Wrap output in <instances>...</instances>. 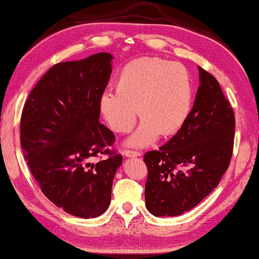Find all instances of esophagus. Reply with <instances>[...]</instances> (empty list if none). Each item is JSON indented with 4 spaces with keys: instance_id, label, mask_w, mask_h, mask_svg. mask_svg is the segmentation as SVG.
Returning <instances> with one entry per match:
<instances>
[{
    "instance_id": "34e87169",
    "label": "esophagus",
    "mask_w": 259,
    "mask_h": 259,
    "mask_svg": "<svg viewBox=\"0 0 259 259\" xmlns=\"http://www.w3.org/2000/svg\"><path fill=\"white\" fill-rule=\"evenodd\" d=\"M123 155L126 156V157H138V156L141 155V152L130 150V149H125V150L123 151Z\"/></svg>"
}]
</instances>
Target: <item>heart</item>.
I'll return each instance as SVG.
<instances>
[{
  "label": "heart",
  "instance_id": "b5f03b06",
  "mask_svg": "<svg viewBox=\"0 0 259 259\" xmlns=\"http://www.w3.org/2000/svg\"><path fill=\"white\" fill-rule=\"evenodd\" d=\"M116 92H104L100 109L110 128L126 134L143 119L128 144L147 147L162 136L176 134L190 115L194 84L183 64L159 57H140L121 69Z\"/></svg>",
  "mask_w": 259,
  "mask_h": 259
}]
</instances>
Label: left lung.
Masks as SVG:
<instances>
[{"mask_svg":"<svg viewBox=\"0 0 259 259\" xmlns=\"http://www.w3.org/2000/svg\"><path fill=\"white\" fill-rule=\"evenodd\" d=\"M190 115L158 150L148 151L145 205L157 217L178 216L203 201L220 183L234 151L235 112L220 83L198 68Z\"/></svg>","mask_w":259,"mask_h":259,"instance_id":"8db88e82","label":"left lung"}]
</instances>
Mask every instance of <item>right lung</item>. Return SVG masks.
Returning a JSON list of instances; mask_svg holds the SVG:
<instances>
[{"instance_id":"1","label":"right lung","mask_w":259,"mask_h":259,"mask_svg":"<svg viewBox=\"0 0 259 259\" xmlns=\"http://www.w3.org/2000/svg\"><path fill=\"white\" fill-rule=\"evenodd\" d=\"M112 56L98 53L53 65L29 94L21 115V148L46 197L81 218L100 216L111 201L122 155L98 121ZM103 154L107 158L93 162Z\"/></svg>"}]
</instances>
